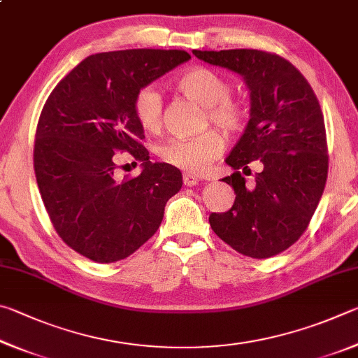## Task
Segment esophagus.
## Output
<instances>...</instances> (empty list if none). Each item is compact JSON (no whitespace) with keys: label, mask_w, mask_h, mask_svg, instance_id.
Listing matches in <instances>:
<instances>
[{"label":"esophagus","mask_w":358,"mask_h":358,"mask_svg":"<svg viewBox=\"0 0 358 358\" xmlns=\"http://www.w3.org/2000/svg\"><path fill=\"white\" fill-rule=\"evenodd\" d=\"M184 184L187 187H193V185H198L199 184V179L196 178V176H193L192 173H184Z\"/></svg>","instance_id":"34e87169"}]
</instances>
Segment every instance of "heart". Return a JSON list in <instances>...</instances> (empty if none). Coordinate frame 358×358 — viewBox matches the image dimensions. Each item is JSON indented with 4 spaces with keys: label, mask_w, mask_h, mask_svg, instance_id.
<instances>
[{
    "label": "heart",
    "mask_w": 358,
    "mask_h": 358,
    "mask_svg": "<svg viewBox=\"0 0 358 358\" xmlns=\"http://www.w3.org/2000/svg\"><path fill=\"white\" fill-rule=\"evenodd\" d=\"M176 87L185 97L208 108L212 122L227 134H237L245 127L248 111L243 102L231 99L229 81L208 67H192L176 78ZM134 115L141 127L154 131L162 125L163 99L154 85H146L134 97ZM223 150V138L217 130H208L189 140L171 138L159 144L157 154L168 165L189 173H199Z\"/></svg>",
    "instance_id": "obj_1"
}]
</instances>
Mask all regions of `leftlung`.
Returning <instances> with one entry per match:
<instances>
[{
  "label": "left lung",
  "mask_w": 358,
  "mask_h": 358,
  "mask_svg": "<svg viewBox=\"0 0 358 358\" xmlns=\"http://www.w3.org/2000/svg\"><path fill=\"white\" fill-rule=\"evenodd\" d=\"M198 59L239 73L250 91V119L227 157L234 169L223 182L234 189L233 208L210 214L214 233L250 258L289 248L308 227L327 180V136L321 105L289 61L261 50H193ZM258 159L255 184L241 173Z\"/></svg>",
  "instance_id": "8db88e82"
}]
</instances>
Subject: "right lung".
<instances>
[{"label":"right lung","instance_id":"obj_1","mask_svg":"<svg viewBox=\"0 0 358 358\" xmlns=\"http://www.w3.org/2000/svg\"><path fill=\"white\" fill-rule=\"evenodd\" d=\"M184 50H119L87 56L50 94L37 122L34 171L56 233L85 258L110 264L136 252L163 220L182 173L152 163L134 97L176 66ZM117 150L143 161L142 174L119 180Z\"/></svg>","mask_w":358,"mask_h":358}]
</instances>
